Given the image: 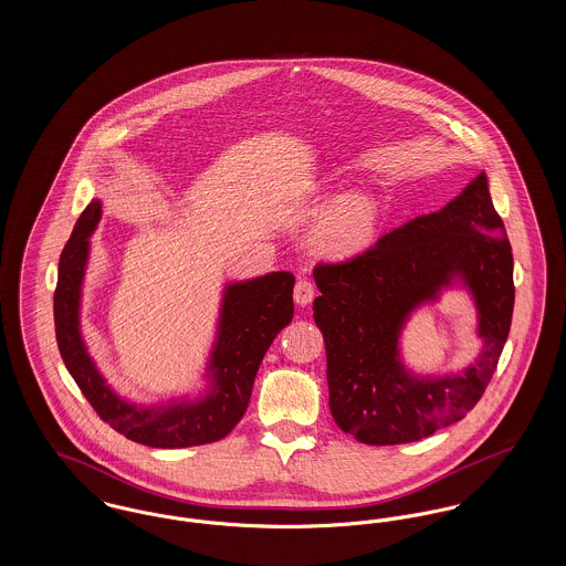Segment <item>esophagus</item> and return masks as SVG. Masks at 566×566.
I'll use <instances>...</instances> for the list:
<instances>
[{"mask_svg":"<svg viewBox=\"0 0 566 566\" xmlns=\"http://www.w3.org/2000/svg\"><path fill=\"white\" fill-rule=\"evenodd\" d=\"M314 295H316L314 284H312L307 277H298L295 284L296 305H310Z\"/></svg>","mask_w":566,"mask_h":566,"instance_id":"obj_1","label":"esophagus"}]
</instances>
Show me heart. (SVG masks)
I'll return each mask as SVG.
<instances>
[{"label": "heart", "instance_id": "obj_1", "mask_svg": "<svg viewBox=\"0 0 566 566\" xmlns=\"http://www.w3.org/2000/svg\"><path fill=\"white\" fill-rule=\"evenodd\" d=\"M377 218L379 208L374 195L350 192L318 216L310 238L324 254L348 256L371 243L376 235Z\"/></svg>", "mask_w": 566, "mask_h": 566}]
</instances>
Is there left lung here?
<instances>
[{"instance_id": "obj_1", "label": "left lung", "mask_w": 566, "mask_h": 566, "mask_svg": "<svg viewBox=\"0 0 566 566\" xmlns=\"http://www.w3.org/2000/svg\"><path fill=\"white\" fill-rule=\"evenodd\" d=\"M314 321L326 346L328 407L367 446L429 437L482 399L512 326L513 256L484 171L446 208L418 216L344 263H318ZM462 283L479 307L485 346L462 375L418 378L400 363L408 314Z\"/></svg>"}]
</instances>
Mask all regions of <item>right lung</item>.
I'll list each match as a JSON object with an SVG mask.
<instances>
[{"label":"right lung","mask_w":566,"mask_h":566,"mask_svg":"<svg viewBox=\"0 0 566 566\" xmlns=\"http://www.w3.org/2000/svg\"><path fill=\"white\" fill-rule=\"evenodd\" d=\"M99 218L102 201L93 199L59 259L54 333L67 371L97 416L135 443L171 450L220 441L242 420L265 352L275 335L293 321L295 275L273 271L224 289L206 395L195 401L182 399L153 407L127 403L106 384L82 342V280L88 261V238Z\"/></svg>","instance_id":"add662e5"}]
</instances>
